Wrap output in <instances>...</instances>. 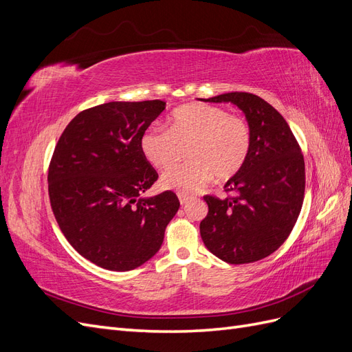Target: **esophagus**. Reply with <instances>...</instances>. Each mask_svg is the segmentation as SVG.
I'll return each mask as SVG.
<instances>
[{
	"label": "esophagus",
	"instance_id": "1",
	"mask_svg": "<svg viewBox=\"0 0 352 352\" xmlns=\"http://www.w3.org/2000/svg\"><path fill=\"white\" fill-rule=\"evenodd\" d=\"M177 197H179V201H180V204H182V206H185L186 202H189L190 199H192V197L188 195V194H184V192H179Z\"/></svg>",
	"mask_w": 352,
	"mask_h": 352
}]
</instances>
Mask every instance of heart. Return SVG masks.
<instances>
[{
    "label": "heart",
    "mask_w": 352,
    "mask_h": 352,
    "mask_svg": "<svg viewBox=\"0 0 352 352\" xmlns=\"http://www.w3.org/2000/svg\"><path fill=\"white\" fill-rule=\"evenodd\" d=\"M189 144V162L168 167L160 184L179 192H194L216 175L226 180L236 175L251 150V129L242 117L210 104H188L175 110L167 129L151 127L140 140L150 164L164 168L179 155V145Z\"/></svg>",
    "instance_id": "b5f03b06"
}]
</instances>
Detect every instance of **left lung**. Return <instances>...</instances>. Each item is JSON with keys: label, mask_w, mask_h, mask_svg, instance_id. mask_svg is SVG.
<instances>
[{"label": "left lung", "mask_w": 352, "mask_h": 352, "mask_svg": "<svg viewBox=\"0 0 352 352\" xmlns=\"http://www.w3.org/2000/svg\"><path fill=\"white\" fill-rule=\"evenodd\" d=\"M202 101L235 104L251 129L247 162L225 185L233 195L204 197L202 242L229 264L258 261L280 247L300 216L305 190L301 148L282 114L257 95L228 92Z\"/></svg>", "instance_id": "left-lung-1"}]
</instances>
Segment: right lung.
<instances>
[{
    "mask_svg": "<svg viewBox=\"0 0 352 352\" xmlns=\"http://www.w3.org/2000/svg\"><path fill=\"white\" fill-rule=\"evenodd\" d=\"M164 109L160 100L97 105L74 117L56 145L52 212L72 247L102 269L127 272L154 257L179 210L172 190L141 197L158 175L140 140Z\"/></svg>",
    "mask_w": 352,
    "mask_h": 352,
    "instance_id": "obj_1",
    "label": "right lung"
}]
</instances>
